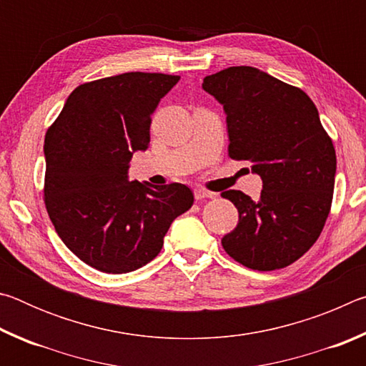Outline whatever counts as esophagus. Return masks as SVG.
I'll list each match as a JSON object with an SVG mask.
<instances>
[{"mask_svg":"<svg viewBox=\"0 0 366 366\" xmlns=\"http://www.w3.org/2000/svg\"><path fill=\"white\" fill-rule=\"evenodd\" d=\"M194 195H195V200H203V198H214L216 197V194H213V192H208L205 189H195Z\"/></svg>","mask_w":366,"mask_h":366,"instance_id":"34e87169","label":"esophagus"}]
</instances>
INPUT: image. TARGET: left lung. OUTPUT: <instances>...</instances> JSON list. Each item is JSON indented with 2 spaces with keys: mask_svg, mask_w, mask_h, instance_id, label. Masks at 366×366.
Segmentation results:
<instances>
[{
  "mask_svg": "<svg viewBox=\"0 0 366 366\" xmlns=\"http://www.w3.org/2000/svg\"><path fill=\"white\" fill-rule=\"evenodd\" d=\"M202 86L224 108L229 157L250 161L263 181L258 200L222 192L239 222L221 244L250 269L289 266L317 242L331 209L336 150L318 109L303 90L250 66L212 74Z\"/></svg>",
  "mask_w": 366,
  "mask_h": 366,
  "instance_id": "1",
  "label": "left lung"
}]
</instances>
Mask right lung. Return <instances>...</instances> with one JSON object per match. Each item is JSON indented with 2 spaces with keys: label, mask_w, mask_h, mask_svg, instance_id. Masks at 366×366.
<instances>
[{
  "label": "right lung",
  "mask_w": 366,
  "mask_h": 366,
  "mask_svg": "<svg viewBox=\"0 0 366 366\" xmlns=\"http://www.w3.org/2000/svg\"><path fill=\"white\" fill-rule=\"evenodd\" d=\"M179 76L126 72L79 85L45 137V205L61 240L102 272L122 274L158 255L171 222L194 205L184 184L129 181L150 144L152 114Z\"/></svg>",
  "instance_id": "right-lung-1"
}]
</instances>
